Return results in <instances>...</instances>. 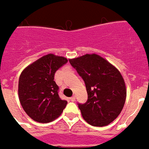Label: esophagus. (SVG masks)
I'll use <instances>...</instances> for the list:
<instances>
[{"label":"esophagus","mask_w":149,"mask_h":149,"mask_svg":"<svg viewBox=\"0 0 149 149\" xmlns=\"http://www.w3.org/2000/svg\"><path fill=\"white\" fill-rule=\"evenodd\" d=\"M75 96H72V97H70V100H71V102H75Z\"/></svg>","instance_id":"esophagus-1"}]
</instances>
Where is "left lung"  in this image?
I'll list each match as a JSON object with an SVG mask.
<instances>
[{
	"label": "left lung",
	"instance_id": "1",
	"mask_svg": "<svg viewBox=\"0 0 149 149\" xmlns=\"http://www.w3.org/2000/svg\"><path fill=\"white\" fill-rule=\"evenodd\" d=\"M85 82L88 99L79 104L83 119L93 126H106L118 118L126 99V86L120 71L97 54L69 59Z\"/></svg>",
	"mask_w": 149,
	"mask_h": 149
}]
</instances>
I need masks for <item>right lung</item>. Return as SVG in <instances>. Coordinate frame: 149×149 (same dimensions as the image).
<instances>
[{"instance_id":"add662e5","label":"right lung","mask_w":149,"mask_h":149,"mask_svg":"<svg viewBox=\"0 0 149 149\" xmlns=\"http://www.w3.org/2000/svg\"><path fill=\"white\" fill-rule=\"evenodd\" d=\"M63 56L47 54L23 70L19 79L18 94L23 109L40 123H48L60 116L67 104L58 96L54 76L67 63Z\"/></svg>"}]
</instances>
